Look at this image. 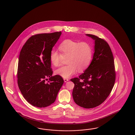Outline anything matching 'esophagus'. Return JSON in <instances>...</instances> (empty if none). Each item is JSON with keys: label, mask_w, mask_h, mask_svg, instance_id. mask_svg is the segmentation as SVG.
<instances>
[{"label": "esophagus", "mask_w": 135, "mask_h": 135, "mask_svg": "<svg viewBox=\"0 0 135 135\" xmlns=\"http://www.w3.org/2000/svg\"><path fill=\"white\" fill-rule=\"evenodd\" d=\"M64 82L65 83H66L67 81H68V80H69V79H67V78H64Z\"/></svg>", "instance_id": "1"}]
</instances>
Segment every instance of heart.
I'll use <instances>...</instances> for the list:
<instances>
[{
	"label": "heart",
	"instance_id": "obj_1",
	"mask_svg": "<svg viewBox=\"0 0 135 135\" xmlns=\"http://www.w3.org/2000/svg\"><path fill=\"white\" fill-rule=\"evenodd\" d=\"M58 49L61 54L55 50L51 51L50 59L51 63L57 67L64 58H66L67 64L55 71L56 75L62 78H69L76 73L77 70L79 72L84 71L91 62L92 48L88 42L66 39L59 45Z\"/></svg>",
	"mask_w": 135,
	"mask_h": 135
}]
</instances>
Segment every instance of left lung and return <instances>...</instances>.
Here are the masks:
<instances>
[{
    "mask_svg": "<svg viewBox=\"0 0 135 135\" xmlns=\"http://www.w3.org/2000/svg\"><path fill=\"white\" fill-rule=\"evenodd\" d=\"M95 41L94 53L91 63L79 78L71 79L75 84L74 102L85 109L99 106L110 93L115 80L113 55L105 40L86 34Z\"/></svg>",
    "mask_w": 135,
    "mask_h": 135,
    "instance_id": "8db88e82",
    "label": "left lung"
}]
</instances>
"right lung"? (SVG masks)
I'll return each instance as SVG.
<instances>
[{
    "label": "right lung",
    "mask_w": 135,
    "mask_h": 135,
    "mask_svg": "<svg viewBox=\"0 0 135 135\" xmlns=\"http://www.w3.org/2000/svg\"><path fill=\"white\" fill-rule=\"evenodd\" d=\"M61 32L43 33L30 37L20 54L18 84L22 95L34 107L45 108L54 103L64 83L58 75L52 76L50 54ZM49 79L45 82L47 78Z\"/></svg>",
    "instance_id": "obj_1"
}]
</instances>
